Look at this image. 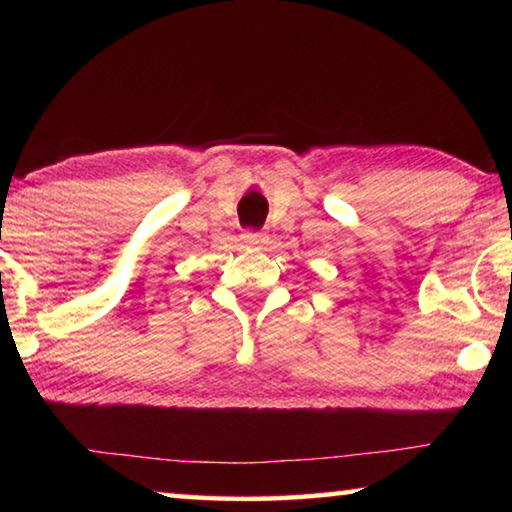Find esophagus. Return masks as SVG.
Masks as SVG:
<instances>
[{"label":"esophagus","instance_id":"1","mask_svg":"<svg viewBox=\"0 0 512 512\" xmlns=\"http://www.w3.org/2000/svg\"><path fill=\"white\" fill-rule=\"evenodd\" d=\"M241 239H244L246 246H262L264 241H266V237L262 235V232H253V230L244 232V235H241Z\"/></svg>","mask_w":512,"mask_h":512}]
</instances>
